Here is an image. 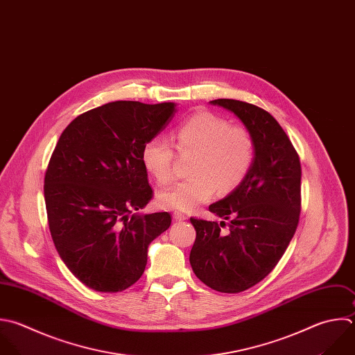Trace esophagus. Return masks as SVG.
Masks as SVG:
<instances>
[{"mask_svg":"<svg viewBox=\"0 0 355 355\" xmlns=\"http://www.w3.org/2000/svg\"><path fill=\"white\" fill-rule=\"evenodd\" d=\"M173 218H175L176 220H186V219H187V216H186L184 214L179 212V211H175V212H173Z\"/></svg>","mask_w":355,"mask_h":355,"instance_id":"esophagus-1","label":"esophagus"}]
</instances>
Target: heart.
<instances>
[{"label": "heart", "instance_id": "heart-1", "mask_svg": "<svg viewBox=\"0 0 355 355\" xmlns=\"http://www.w3.org/2000/svg\"><path fill=\"white\" fill-rule=\"evenodd\" d=\"M180 153H194L190 178L176 182L157 196L161 208L193 211L208 202L215 190L229 193L250 173L255 159V141L243 126L211 112H198L184 119L173 132ZM175 147L164 136L148 139L141 148V162L159 186L173 179Z\"/></svg>", "mask_w": 355, "mask_h": 355}]
</instances>
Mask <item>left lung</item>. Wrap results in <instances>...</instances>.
I'll list each match as a JSON object with an SVG mask.
<instances>
[{"label": "left lung", "mask_w": 355, "mask_h": 355, "mask_svg": "<svg viewBox=\"0 0 355 355\" xmlns=\"http://www.w3.org/2000/svg\"><path fill=\"white\" fill-rule=\"evenodd\" d=\"M233 112L252 135L255 159L247 178L209 211L226 223L190 218L196 241L190 265L220 293L244 291L268 276L293 239L301 211V165L277 121L265 110L237 100L211 101Z\"/></svg>", "instance_id": "8db88e82"}]
</instances>
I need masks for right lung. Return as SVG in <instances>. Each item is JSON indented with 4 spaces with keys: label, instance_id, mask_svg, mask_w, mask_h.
Wrapping results in <instances>:
<instances>
[{
    "label": "right lung",
    "instance_id": "obj_1",
    "mask_svg": "<svg viewBox=\"0 0 355 355\" xmlns=\"http://www.w3.org/2000/svg\"><path fill=\"white\" fill-rule=\"evenodd\" d=\"M175 112L173 103H108L75 118L55 146L44 178L51 237L68 269L96 291L135 284L150 243L171 226L168 212L136 211L153 198L141 148Z\"/></svg>",
    "mask_w": 355,
    "mask_h": 355
}]
</instances>
